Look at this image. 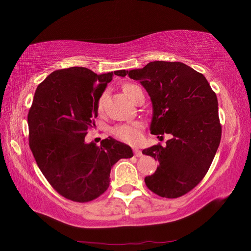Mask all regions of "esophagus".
Returning a JSON list of instances; mask_svg holds the SVG:
<instances>
[{
    "instance_id": "1",
    "label": "esophagus",
    "mask_w": 251,
    "mask_h": 251,
    "mask_svg": "<svg viewBox=\"0 0 251 251\" xmlns=\"http://www.w3.org/2000/svg\"><path fill=\"white\" fill-rule=\"evenodd\" d=\"M134 154H135L136 157L142 156V152L140 150H138V149H134Z\"/></svg>"
}]
</instances>
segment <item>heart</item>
Wrapping results in <instances>:
<instances>
[{"label":"heart","mask_w":251,"mask_h":251,"mask_svg":"<svg viewBox=\"0 0 251 251\" xmlns=\"http://www.w3.org/2000/svg\"><path fill=\"white\" fill-rule=\"evenodd\" d=\"M123 90H124V93L126 94L127 97L131 100L138 90H141V89L138 87L137 85L127 84L123 87ZM103 101H104V95H101L100 98L97 101L98 110L102 109ZM141 128H142L141 123L132 122V123H129V124H123V125L115 126L114 128L112 129V134H113L117 139H120L123 142L129 143V145H137V143H139L141 141V134H140Z\"/></svg>","instance_id":"1"}]
</instances>
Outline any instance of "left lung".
Masks as SVG:
<instances>
[{
	"mask_svg": "<svg viewBox=\"0 0 251 251\" xmlns=\"http://www.w3.org/2000/svg\"><path fill=\"white\" fill-rule=\"evenodd\" d=\"M139 81L153 104L151 134L172 138L142 151L158 161L145 178L149 190L177 199L193 190L205 177L220 145L222 128L218 100L201 73L182 62L152 61L142 69L125 71Z\"/></svg>",
	"mask_w": 251,
	"mask_h": 251,
	"instance_id": "8db88e82",
	"label": "left lung"
}]
</instances>
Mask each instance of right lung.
I'll return each instance as SVG.
<instances>
[{
  "label": "right lung",
  "instance_id": "add662e5",
  "mask_svg": "<svg viewBox=\"0 0 251 251\" xmlns=\"http://www.w3.org/2000/svg\"><path fill=\"white\" fill-rule=\"evenodd\" d=\"M114 74L122 76L124 70ZM112 76L83 67L56 70L37 86L29 110V147L37 166L58 193L73 201L103 194L113 165L134 155L130 147L111 137L100 146L85 142Z\"/></svg>",
  "mask_w": 251,
  "mask_h": 251
}]
</instances>
